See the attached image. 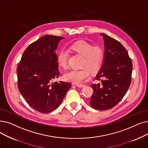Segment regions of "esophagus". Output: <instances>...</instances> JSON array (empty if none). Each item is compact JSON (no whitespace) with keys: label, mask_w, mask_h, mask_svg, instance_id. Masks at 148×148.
<instances>
[{"label":"esophagus","mask_w":148,"mask_h":148,"mask_svg":"<svg viewBox=\"0 0 148 148\" xmlns=\"http://www.w3.org/2000/svg\"><path fill=\"white\" fill-rule=\"evenodd\" d=\"M76 85H77V86H78V87H80V88H82V87H84V86H85V85H83V84H81V83H80V84H79V83H78V84H77Z\"/></svg>","instance_id":"obj_1"}]
</instances>
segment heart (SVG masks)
Wrapping results in <instances>:
<instances>
[{
	"mask_svg": "<svg viewBox=\"0 0 148 148\" xmlns=\"http://www.w3.org/2000/svg\"><path fill=\"white\" fill-rule=\"evenodd\" d=\"M71 48L75 52L83 56L79 69H72L64 74L67 81L80 83L88 80L91 76V71L97 73L100 69L104 60L103 50L100 47H93L85 41H78L73 43ZM58 65L63 69L68 66V53L65 49L60 50L57 54Z\"/></svg>",
	"mask_w": 148,
	"mask_h": 148,
	"instance_id": "1",
	"label": "heart"
}]
</instances>
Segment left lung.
<instances>
[{
  "label": "left lung",
  "mask_w": 148,
  "mask_h": 148,
  "mask_svg": "<svg viewBox=\"0 0 148 148\" xmlns=\"http://www.w3.org/2000/svg\"><path fill=\"white\" fill-rule=\"evenodd\" d=\"M103 36L105 59L95 79L101 83L91 84L94 93L90 105L98 110L115 106L126 94L131 82L132 63L126 48L105 34Z\"/></svg>",
  "instance_id": "obj_1"
}]
</instances>
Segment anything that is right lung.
Returning a JSON list of instances; mask_svg holds the SVG:
<instances>
[{"label":"right lung","mask_w":148,"mask_h":148,"mask_svg":"<svg viewBox=\"0 0 148 148\" xmlns=\"http://www.w3.org/2000/svg\"><path fill=\"white\" fill-rule=\"evenodd\" d=\"M64 37L44 36L25 50L17 68L18 88L29 105L42 113L59 107L71 83L59 77L56 50Z\"/></svg>","instance_id":"obj_1"}]
</instances>
